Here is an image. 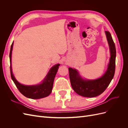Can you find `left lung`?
<instances>
[{"instance_id":"8db88e82","label":"left lung","mask_w":128,"mask_h":128,"mask_svg":"<svg viewBox=\"0 0 128 128\" xmlns=\"http://www.w3.org/2000/svg\"><path fill=\"white\" fill-rule=\"evenodd\" d=\"M105 33L110 46V58L107 70L102 77L95 80H85L80 76L76 69L68 68L72 88L77 94L84 97H94L101 94L109 86L115 74V46L110 32L106 31Z\"/></svg>"}]
</instances>
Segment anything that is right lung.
Here are the masks:
<instances>
[{"label": "right lung", "mask_w": 128, "mask_h": 128, "mask_svg": "<svg viewBox=\"0 0 128 128\" xmlns=\"http://www.w3.org/2000/svg\"><path fill=\"white\" fill-rule=\"evenodd\" d=\"M13 42L12 44L10 50V76L14 84L16 86L21 94L24 96L28 98L33 99H38L42 98H45L49 96L52 92L53 88V85L54 82L56 74L58 70V68L60 64H57L50 69L48 74L45 77L42 83L40 84L36 85V86H24L18 83L12 71L11 67V56H12V51L13 49Z\"/></svg>", "instance_id": "right-lung-1"}]
</instances>
